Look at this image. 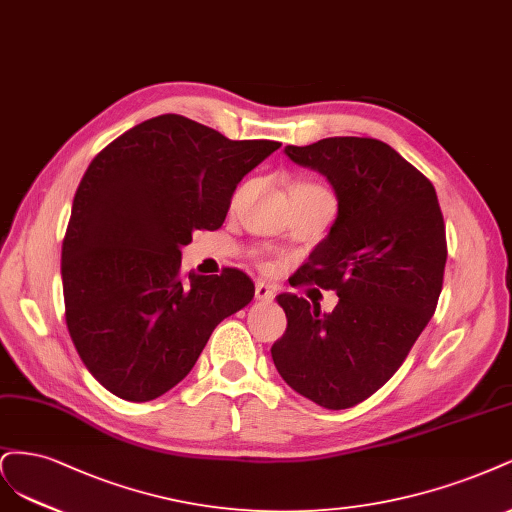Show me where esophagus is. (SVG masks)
<instances>
[{
  "mask_svg": "<svg viewBox=\"0 0 512 512\" xmlns=\"http://www.w3.org/2000/svg\"><path fill=\"white\" fill-rule=\"evenodd\" d=\"M274 289L270 287V285H266V283H257L255 285V298L259 300V302H272L274 300Z\"/></svg>",
  "mask_w": 512,
  "mask_h": 512,
  "instance_id": "1",
  "label": "esophagus"
}]
</instances>
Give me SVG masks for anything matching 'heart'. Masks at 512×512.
<instances>
[{"mask_svg":"<svg viewBox=\"0 0 512 512\" xmlns=\"http://www.w3.org/2000/svg\"><path fill=\"white\" fill-rule=\"evenodd\" d=\"M295 189H323V187L312 185V183H300V185H295Z\"/></svg>","mask_w":512,"mask_h":512,"instance_id":"obj_1","label":"heart"}]
</instances>
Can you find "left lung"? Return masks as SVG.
<instances>
[{
    "mask_svg": "<svg viewBox=\"0 0 512 512\" xmlns=\"http://www.w3.org/2000/svg\"><path fill=\"white\" fill-rule=\"evenodd\" d=\"M285 155L332 185L338 214L295 285L334 289L338 304L280 293L287 332L272 346L283 381L315 404L364 402L402 366L442 289L447 238L434 185L374 138L336 136Z\"/></svg>",
    "mask_w": 512,
    "mask_h": 512,
    "instance_id": "left-lung-1",
    "label": "left lung"
}]
</instances>
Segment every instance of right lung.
Here are the masks:
<instances>
[{
    "label": "right lung",
    "mask_w": 512,
    "mask_h": 512,
    "mask_svg": "<svg viewBox=\"0 0 512 512\" xmlns=\"http://www.w3.org/2000/svg\"><path fill=\"white\" fill-rule=\"evenodd\" d=\"M280 142L229 140L180 114L125 131L74 195L61 249L65 323L82 364L110 393L148 402L178 385L253 280L180 274L195 229H219L240 180Z\"/></svg>",
    "instance_id": "right-lung-1"
}]
</instances>
